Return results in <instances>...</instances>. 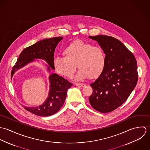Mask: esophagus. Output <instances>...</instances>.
I'll use <instances>...</instances> for the list:
<instances>
[{
  "label": "esophagus",
  "instance_id": "esophagus-1",
  "mask_svg": "<svg viewBox=\"0 0 150 150\" xmlns=\"http://www.w3.org/2000/svg\"><path fill=\"white\" fill-rule=\"evenodd\" d=\"M75 84H76V86H79V87H83V86H86L85 84H81V83H76Z\"/></svg>",
  "mask_w": 150,
  "mask_h": 150
}]
</instances>
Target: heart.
Here are the masks:
<instances>
[{"mask_svg":"<svg viewBox=\"0 0 150 150\" xmlns=\"http://www.w3.org/2000/svg\"><path fill=\"white\" fill-rule=\"evenodd\" d=\"M62 54L64 57H55L53 65L58 73L67 77L72 76L76 64L79 68L77 80L88 77L96 79L103 71L106 64V55L102 48L79 40L65 47Z\"/></svg>","mask_w":150,"mask_h":150,"instance_id":"1","label":"heart"}]
</instances>
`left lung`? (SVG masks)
Wrapping results in <instances>:
<instances>
[{
  "instance_id": "obj_1",
  "label": "left lung",
  "mask_w": 150,
  "mask_h": 150,
  "mask_svg": "<svg viewBox=\"0 0 150 150\" xmlns=\"http://www.w3.org/2000/svg\"><path fill=\"white\" fill-rule=\"evenodd\" d=\"M106 55L102 74L90 85L93 89L89 102L94 109L106 113L122 105L136 86L138 74L136 58L118 39L106 35L89 36Z\"/></svg>"
}]
</instances>
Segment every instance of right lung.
Returning <instances> with one entry per match:
<instances>
[{
  "instance_id": "right-lung-1",
  "label": "right lung",
  "mask_w": 150,
  "mask_h": 150,
  "mask_svg": "<svg viewBox=\"0 0 150 150\" xmlns=\"http://www.w3.org/2000/svg\"><path fill=\"white\" fill-rule=\"evenodd\" d=\"M63 39L62 37L45 39L25 48L20 54L18 59L11 71V79L14 73L35 59H43L48 71L50 73L48 80L50 89L48 95L44 103L37 107L23 106L28 111L39 116H50L57 112L63 106L67 92L73 84L56 73H51L54 69L53 62L55 49L57 44Z\"/></svg>"
}]
</instances>
